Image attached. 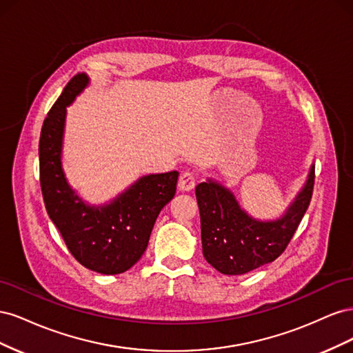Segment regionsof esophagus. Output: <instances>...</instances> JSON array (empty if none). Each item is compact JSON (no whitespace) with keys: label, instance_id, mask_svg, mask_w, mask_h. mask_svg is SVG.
Listing matches in <instances>:
<instances>
[{"label":"esophagus","instance_id":"esophagus-1","mask_svg":"<svg viewBox=\"0 0 353 353\" xmlns=\"http://www.w3.org/2000/svg\"><path fill=\"white\" fill-rule=\"evenodd\" d=\"M196 185V176L191 172H183L178 181V187L183 191H191Z\"/></svg>","mask_w":353,"mask_h":353}]
</instances>
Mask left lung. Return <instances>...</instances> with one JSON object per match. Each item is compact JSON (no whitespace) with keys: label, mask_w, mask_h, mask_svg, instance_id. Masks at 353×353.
Listing matches in <instances>:
<instances>
[{"label":"left lung","mask_w":353,"mask_h":353,"mask_svg":"<svg viewBox=\"0 0 353 353\" xmlns=\"http://www.w3.org/2000/svg\"><path fill=\"white\" fill-rule=\"evenodd\" d=\"M315 168L284 216L261 222L241 210L230 190L208 181L196 187L205 259L225 275H241L285 250L312 199Z\"/></svg>","instance_id":"obj_1"}]
</instances>
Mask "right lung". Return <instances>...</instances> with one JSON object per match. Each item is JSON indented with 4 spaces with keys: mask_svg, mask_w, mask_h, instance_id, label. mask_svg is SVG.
Returning a JSON list of instances; mask_svg holds the SVG:
<instances>
[{
    "mask_svg": "<svg viewBox=\"0 0 353 353\" xmlns=\"http://www.w3.org/2000/svg\"><path fill=\"white\" fill-rule=\"evenodd\" d=\"M88 77H73L50 109L39 137V183L50 219L69 252L85 268L114 275L140 261L154 222L176 191L178 172L147 175L110 205L91 208L74 196L61 170L66 105L87 87Z\"/></svg>",
    "mask_w": 353,
    "mask_h": 353,
    "instance_id": "obj_1",
    "label": "right lung"
}]
</instances>
